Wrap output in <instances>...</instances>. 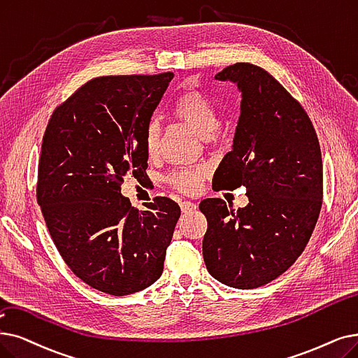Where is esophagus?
<instances>
[{"mask_svg": "<svg viewBox=\"0 0 358 358\" xmlns=\"http://www.w3.org/2000/svg\"><path fill=\"white\" fill-rule=\"evenodd\" d=\"M181 210L185 213V212H192V210H196L197 209V205L196 203H192V201L185 200V201H181Z\"/></svg>", "mask_w": 358, "mask_h": 358, "instance_id": "esophagus-1", "label": "esophagus"}]
</instances>
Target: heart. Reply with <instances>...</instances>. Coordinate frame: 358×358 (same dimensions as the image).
Listing matches in <instances>:
<instances>
[{
    "mask_svg": "<svg viewBox=\"0 0 358 358\" xmlns=\"http://www.w3.org/2000/svg\"><path fill=\"white\" fill-rule=\"evenodd\" d=\"M171 113L177 118L187 122L201 137L212 136L220 127V114L215 103L200 90L189 89L177 96ZM159 146V126L157 121H150L145 130V150L148 157H155ZM206 176V169L201 166L182 168L171 176L169 181L176 189L184 193H194L200 187V181Z\"/></svg>",
    "mask_w": 358,
    "mask_h": 358,
    "instance_id": "heart-1",
    "label": "heart"
}]
</instances>
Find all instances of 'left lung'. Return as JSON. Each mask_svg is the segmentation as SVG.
I'll return each instance as SVG.
<instances>
[{"mask_svg":"<svg viewBox=\"0 0 358 358\" xmlns=\"http://www.w3.org/2000/svg\"><path fill=\"white\" fill-rule=\"evenodd\" d=\"M215 79L237 85L241 103L213 185H244L248 203L232 212L222 199L201 201L203 259L216 281L252 289L284 273L308 243L322 208V153L303 106L268 71L237 63Z\"/></svg>","mask_w":358,"mask_h":358,"instance_id":"left-lung-1","label":"left lung"}]
</instances>
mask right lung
Returning a JSON list of instances; mask_svg holds the SVG:
<instances>
[{"instance_id": "1", "label": "right lung", "mask_w": 358, "mask_h": 358, "mask_svg": "<svg viewBox=\"0 0 358 358\" xmlns=\"http://www.w3.org/2000/svg\"><path fill=\"white\" fill-rule=\"evenodd\" d=\"M174 73L103 76L54 111L43 134L38 203L51 238L89 287L129 295L164 271L181 215L168 197L131 208L121 182L148 168L145 130Z\"/></svg>"}]
</instances>
